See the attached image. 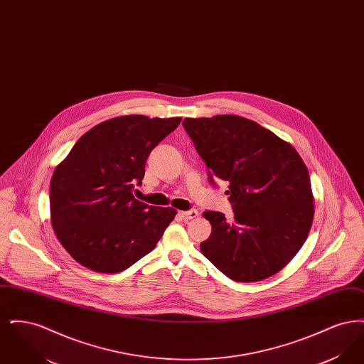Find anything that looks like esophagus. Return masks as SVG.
<instances>
[{"mask_svg": "<svg viewBox=\"0 0 364 364\" xmlns=\"http://www.w3.org/2000/svg\"><path fill=\"white\" fill-rule=\"evenodd\" d=\"M177 214L183 220H192V218H195L198 215V211L196 210H188V211H178Z\"/></svg>", "mask_w": 364, "mask_h": 364, "instance_id": "1", "label": "esophagus"}]
</instances>
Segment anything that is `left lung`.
<instances>
[{"instance_id": "left-lung-1", "label": "left lung", "mask_w": 364, "mask_h": 364, "mask_svg": "<svg viewBox=\"0 0 364 364\" xmlns=\"http://www.w3.org/2000/svg\"><path fill=\"white\" fill-rule=\"evenodd\" d=\"M184 129L208 166V181L229 183L235 213L205 211L211 235L200 251L226 277L255 282L285 267L311 229L309 171L294 147L248 119L223 114L184 119Z\"/></svg>"}]
</instances>
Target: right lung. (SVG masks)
<instances>
[{
	"label": "right lung",
	"mask_w": 364,
	"mask_h": 364,
	"mask_svg": "<svg viewBox=\"0 0 364 364\" xmlns=\"http://www.w3.org/2000/svg\"><path fill=\"white\" fill-rule=\"evenodd\" d=\"M181 117L122 116L91 128L55 168L50 217L70 257L100 273H119L154 250L173 221L172 208L134 198L146 161Z\"/></svg>",
	"instance_id": "obj_1"
}]
</instances>
